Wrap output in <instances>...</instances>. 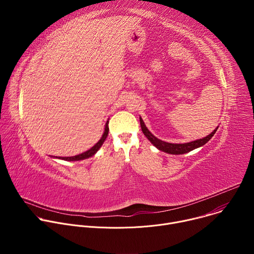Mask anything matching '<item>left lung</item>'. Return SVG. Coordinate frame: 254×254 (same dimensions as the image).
Returning a JSON list of instances; mask_svg holds the SVG:
<instances>
[{
  "label": "left lung",
  "mask_w": 254,
  "mask_h": 254,
  "mask_svg": "<svg viewBox=\"0 0 254 254\" xmlns=\"http://www.w3.org/2000/svg\"><path fill=\"white\" fill-rule=\"evenodd\" d=\"M139 123H140V127H141V130L143 132V134L146 135L148 137V139L154 144V146L156 148H158L160 151H163L165 153H168V154H172V155H182V154H186V153H189L199 147H202L204 146V144L209 141V139H211V137L215 134L216 130H217V127L216 129H214L209 135L203 137V138H200V139H197V140H194V141H191V142H187V143H171V142H166V141H163L159 138H157L154 134L151 133V131L146 127V126H144L142 120L139 118Z\"/></svg>",
  "instance_id": "1"
}]
</instances>
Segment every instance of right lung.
<instances>
[{"label":"right lung","instance_id":"add662e5","mask_svg":"<svg viewBox=\"0 0 254 254\" xmlns=\"http://www.w3.org/2000/svg\"><path fill=\"white\" fill-rule=\"evenodd\" d=\"M108 130H110V128H108V122H107V123L105 124L104 132H103L101 138L97 141V143L94 144V146H93L90 150H88V151H86V152H84V153H82V154H80V155L74 156V157H62V158H59V159L64 160V161H80V160H84V159H87V158L92 157V156L99 150V148L102 146V143L104 142V140H105V138H106V136H107V134H108Z\"/></svg>","mask_w":254,"mask_h":254}]
</instances>
